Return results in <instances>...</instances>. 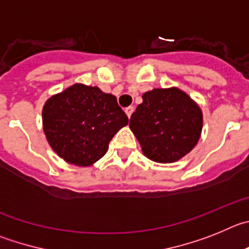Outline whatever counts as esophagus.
Listing matches in <instances>:
<instances>
[{
	"mask_svg": "<svg viewBox=\"0 0 249 249\" xmlns=\"http://www.w3.org/2000/svg\"><path fill=\"white\" fill-rule=\"evenodd\" d=\"M134 110H135V108H134V107H127L126 109H125V113H126V115L129 116H131V114L134 113Z\"/></svg>",
	"mask_w": 249,
	"mask_h": 249,
	"instance_id": "obj_1",
	"label": "esophagus"
}]
</instances>
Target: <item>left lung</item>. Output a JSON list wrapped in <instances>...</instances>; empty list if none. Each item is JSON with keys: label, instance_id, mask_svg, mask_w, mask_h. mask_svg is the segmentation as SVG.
<instances>
[{"label": "left lung", "instance_id": "left-lung-1", "mask_svg": "<svg viewBox=\"0 0 249 249\" xmlns=\"http://www.w3.org/2000/svg\"><path fill=\"white\" fill-rule=\"evenodd\" d=\"M130 129L145 156L156 162H175L197 144L202 113L180 89H152L130 118Z\"/></svg>", "mask_w": 249, "mask_h": 249}]
</instances>
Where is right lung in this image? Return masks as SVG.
Instances as JSON below:
<instances>
[{
    "instance_id": "1",
    "label": "right lung",
    "mask_w": 249,
    "mask_h": 249,
    "mask_svg": "<svg viewBox=\"0 0 249 249\" xmlns=\"http://www.w3.org/2000/svg\"><path fill=\"white\" fill-rule=\"evenodd\" d=\"M127 122L116 98L98 87L74 84L49 98L43 107L49 145L78 166H89L103 158L113 136Z\"/></svg>"
}]
</instances>
